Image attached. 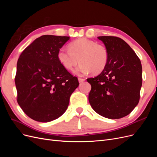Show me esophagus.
Returning <instances> with one entry per match:
<instances>
[{"label":"esophagus","mask_w":157,"mask_h":157,"mask_svg":"<svg viewBox=\"0 0 157 157\" xmlns=\"http://www.w3.org/2000/svg\"><path fill=\"white\" fill-rule=\"evenodd\" d=\"M85 80V78H78V82H84Z\"/></svg>","instance_id":"esophagus-1"}]
</instances>
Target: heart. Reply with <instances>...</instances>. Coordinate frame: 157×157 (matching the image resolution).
Instances as JSON below:
<instances>
[{
	"label": "heart",
	"mask_w": 157,
	"mask_h": 157,
	"mask_svg": "<svg viewBox=\"0 0 157 157\" xmlns=\"http://www.w3.org/2000/svg\"><path fill=\"white\" fill-rule=\"evenodd\" d=\"M69 50L61 48L58 52V59L63 67L67 70L73 69L80 61L75 70L79 75L101 73L109 60V53L105 46L96 42L81 38L71 42Z\"/></svg>",
	"instance_id": "obj_1"
}]
</instances>
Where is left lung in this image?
Segmentation results:
<instances>
[{"label":"left lung","instance_id":"obj_1","mask_svg":"<svg viewBox=\"0 0 157 157\" xmlns=\"http://www.w3.org/2000/svg\"><path fill=\"white\" fill-rule=\"evenodd\" d=\"M109 53L105 68L91 84L88 100L99 115L111 119L124 117L138 104L142 85V67L135 52L121 38L98 36Z\"/></svg>","mask_w":157,"mask_h":157}]
</instances>
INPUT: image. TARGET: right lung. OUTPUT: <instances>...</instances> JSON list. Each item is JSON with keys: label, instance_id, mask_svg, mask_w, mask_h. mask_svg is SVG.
Here are the masks:
<instances>
[{"label": "right lung", "instance_id": "1", "mask_svg": "<svg viewBox=\"0 0 157 157\" xmlns=\"http://www.w3.org/2000/svg\"><path fill=\"white\" fill-rule=\"evenodd\" d=\"M69 36L42 35L23 51L17 63V101L32 119L47 122L67 110L78 78L63 67L58 52Z\"/></svg>", "mask_w": 157, "mask_h": 157}]
</instances>
